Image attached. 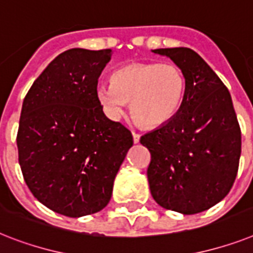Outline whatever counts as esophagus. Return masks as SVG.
<instances>
[{"label":"esophagus","mask_w":253,"mask_h":253,"mask_svg":"<svg viewBox=\"0 0 253 253\" xmlns=\"http://www.w3.org/2000/svg\"><path fill=\"white\" fill-rule=\"evenodd\" d=\"M132 137H133V143H139V140H140V135L136 132H132Z\"/></svg>","instance_id":"esophagus-1"}]
</instances>
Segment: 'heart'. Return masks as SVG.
Wrapping results in <instances>:
<instances>
[{"label": "heart", "instance_id": "b5f03b06", "mask_svg": "<svg viewBox=\"0 0 253 253\" xmlns=\"http://www.w3.org/2000/svg\"><path fill=\"white\" fill-rule=\"evenodd\" d=\"M186 92L183 71L174 63L136 62L118 69L110 83H100L96 94L108 116L118 118L131 102L139 125L156 128L179 112Z\"/></svg>", "mask_w": 253, "mask_h": 253}]
</instances>
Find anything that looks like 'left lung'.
I'll use <instances>...</instances> for the list:
<instances>
[{
  "instance_id": "obj_1",
  "label": "left lung",
  "mask_w": 253,
  "mask_h": 253,
  "mask_svg": "<svg viewBox=\"0 0 253 253\" xmlns=\"http://www.w3.org/2000/svg\"><path fill=\"white\" fill-rule=\"evenodd\" d=\"M152 52L183 71L186 92L173 120L140 137L151 152V194L162 208L182 214L204 212L229 194L237 178L242 135L231 96L192 49Z\"/></svg>"
}]
</instances>
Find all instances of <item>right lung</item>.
Segmentation results:
<instances>
[{
    "instance_id": "add662e5",
    "label": "right lung",
    "mask_w": 253,
    "mask_h": 253,
    "mask_svg": "<svg viewBox=\"0 0 253 253\" xmlns=\"http://www.w3.org/2000/svg\"><path fill=\"white\" fill-rule=\"evenodd\" d=\"M110 58L112 49L61 53L22 106L16 145L24 180L41 204L67 217L105 208L133 144L130 130L109 120L96 94Z\"/></svg>"
}]
</instances>
